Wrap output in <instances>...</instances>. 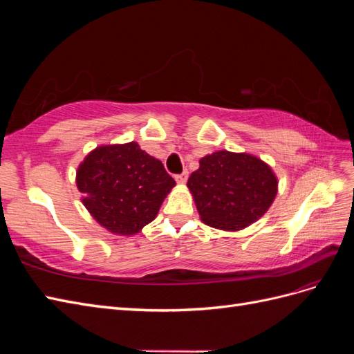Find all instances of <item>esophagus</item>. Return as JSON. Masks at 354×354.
I'll list each match as a JSON object with an SVG mask.
<instances>
[{"mask_svg": "<svg viewBox=\"0 0 354 354\" xmlns=\"http://www.w3.org/2000/svg\"><path fill=\"white\" fill-rule=\"evenodd\" d=\"M187 177H189V171H183V173H181V174L176 176V181H177V183H180V185H185L186 181H187Z\"/></svg>", "mask_w": 354, "mask_h": 354, "instance_id": "1", "label": "esophagus"}]
</instances>
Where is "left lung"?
<instances>
[{"instance_id": "obj_1", "label": "left lung", "mask_w": 354, "mask_h": 354, "mask_svg": "<svg viewBox=\"0 0 354 354\" xmlns=\"http://www.w3.org/2000/svg\"><path fill=\"white\" fill-rule=\"evenodd\" d=\"M187 187L203 223L234 232L264 216L277 194V180L261 159L220 151L199 160Z\"/></svg>"}]
</instances>
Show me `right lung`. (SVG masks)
Instances as JSON below:
<instances>
[{"label":"right lung","instance_id":"right-lung-1","mask_svg":"<svg viewBox=\"0 0 354 354\" xmlns=\"http://www.w3.org/2000/svg\"><path fill=\"white\" fill-rule=\"evenodd\" d=\"M77 186L100 226L133 234L156 217L176 181L160 160L131 142L94 149L78 168Z\"/></svg>","mask_w":354,"mask_h":354}]
</instances>
